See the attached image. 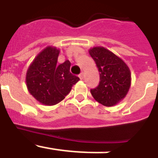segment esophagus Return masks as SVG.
I'll list each match as a JSON object with an SVG mask.
<instances>
[{
    "label": "esophagus",
    "instance_id": "34e87169",
    "mask_svg": "<svg viewBox=\"0 0 158 158\" xmlns=\"http://www.w3.org/2000/svg\"><path fill=\"white\" fill-rule=\"evenodd\" d=\"M79 77H80L81 80H82V79H83V78H84V73L83 72L81 73L80 75H79Z\"/></svg>",
    "mask_w": 158,
    "mask_h": 158
}]
</instances>
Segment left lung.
I'll use <instances>...</instances> for the list:
<instances>
[{"mask_svg":"<svg viewBox=\"0 0 158 158\" xmlns=\"http://www.w3.org/2000/svg\"><path fill=\"white\" fill-rule=\"evenodd\" d=\"M100 73V83L90 90L93 98L102 105L112 107L123 100L129 91L131 73L119 57L103 47L89 49Z\"/></svg>","mask_w":158,"mask_h":158,"instance_id":"8db88e82","label":"left lung"}]
</instances>
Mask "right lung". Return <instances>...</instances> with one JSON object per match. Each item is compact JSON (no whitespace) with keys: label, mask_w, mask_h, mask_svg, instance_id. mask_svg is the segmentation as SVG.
<instances>
[{"label":"right lung","mask_w":158,"mask_h":158,"mask_svg":"<svg viewBox=\"0 0 158 158\" xmlns=\"http://www.w3.org/2000/svg\"><path fill=\"white\" fill-rule=\"evenodd\" d=\"M59 52V49L54 47L43 49L33 60L26 73L27 90L44 105L58 104L80 80L69 72V61L57 65Z\"/></svg>","instance_id":"add662e5"}]
</instances>
